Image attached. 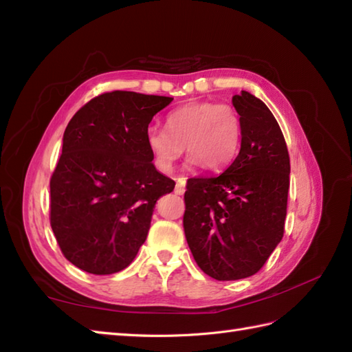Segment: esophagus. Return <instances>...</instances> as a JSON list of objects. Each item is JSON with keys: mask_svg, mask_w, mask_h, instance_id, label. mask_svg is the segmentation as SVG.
I'll return each mask as SVG.
<instances>
[{"mask_svg": "<svg viewBox=\"0 0 352 352\" xmlns=\"http://www.w3.org/2000/svg\"><path fill=\"white\" fill-rule=\"evenodd\" d=\"M177 195H183L186 192V178H178L177 179V184H175V190Z\"/></svg>", "mask_w": 352, "mask_h": 352, "instance_id": "esophagus-1", "label": "esophagus"}]
</instances>
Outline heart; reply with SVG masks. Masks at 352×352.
I'll return each mask as SVG.
<instances>
[{
	"mask_svg": "<svg viewBox=\"0 0 352 352\" xmlns=\"http://www.w3.org/2000/svg\"><path fill=\"white\" fill-rule=\"evenodd\" d=\"M164 130L151 127L146 145L159 169L169 173L184 151L193 166L222 170L235 160L241 144V118L232 104L192 102L170 111Z\"/></svg>",
	"mask_w": 352,
	"mask_h": 352,
	"instance_id": "b5f03b06",
	"label": "heart"
}]
</instances>
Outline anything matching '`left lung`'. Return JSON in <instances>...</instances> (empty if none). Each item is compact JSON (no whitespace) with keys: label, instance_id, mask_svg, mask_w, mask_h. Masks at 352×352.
<instances>
[{"label":"left lung","instance_id":"obj_1","mask_svg":"<svg viewBox=\"0 0 352 352\" xmlns=\"http://www.w3.org/2000/svg\"><path fill=\"white\" fill-rule=\"evenodd\" d=\"M241 118L239 156L225 173L187 179L183 226L196 264L216 280L258 273L280 243L289 190V154L267 104L232 97Z\"/></svg>","mask_w":352,"mask_h":352}]
</instances>
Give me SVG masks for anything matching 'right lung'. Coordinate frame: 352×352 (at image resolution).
Listing matches in <instances>:
<instances>
[{
	"label": "right lung",
	"mask_w": 352,
	"mask_h": 352,
	"mask_svg": "<svg viewBox=\"0 0 352 352\" xmlns=\"http://www.w3.org/2000/svg\"><path fill=\"white\" fill-rule=\"evenodd\" d=\"M173 97L111 91L69 121L51 177V226L65 259L91 274L130 265L162 195L175 182L154 168L146 145L153 117Z\"/></svg>",
	"instance_id": "add662e5"
}]
</instances>
